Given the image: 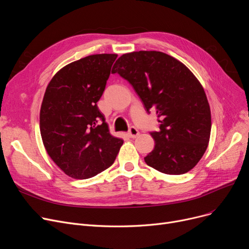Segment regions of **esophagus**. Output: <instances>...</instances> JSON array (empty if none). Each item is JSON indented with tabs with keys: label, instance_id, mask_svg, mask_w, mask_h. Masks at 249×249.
Instances as JSON below:
<instances>
[{
	"label": "esophagus",
	"instance_id": "obj_1",
	"mask_svg": "<svg viewBox=\"0 0 249 249\" xmlns=\"http://www.w3.org/2000/svg\"><path fill=\"white\" fill-rule=\"evenodd\" d=\"M139 135V131L135 128V127H131L129 129L128 131V136L131 137V138H136Z\"/></svg>",
	"mask_w": 249,
	"mask_h": 249
}]
</instances>
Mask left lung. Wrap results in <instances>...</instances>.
Wrapping results in <instances>:
<instances>
[{
  "label": "left lung",
  "mask_w": 249,
  "mask_h": 249,
  "mask_svg": "<svg viewBox=\"0 0 249 249\" xmlns=\"http://www.w3.org/2000/svg\"><path fill=\"white\" fill-rule=\"evenodd\" d=\"M132 85L160 123L151 132L154 149L147 165L166 175L190 172L202 159L210 140L211 110L201 83L186 65L160 51H134L118 58L112 73Z\"/></svg>",
  "instance_id": "1"
}]
</instances>
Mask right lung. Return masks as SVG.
Instances as JSON below:
<instances>
[{
	"label": "right lung",
	"mask_w": 249,
	"mask_h": 249,
	"mask_svg": "<svg viewBox=\"0 0 249 249\" xmlns=\"http://www.w3.org/2000/svg\"><path fill=\"white\" fill-rule=\"evenodd\" d=\"M117 54H93L71 62L49 82L39 124L50 159L73 178H89L110 167L123 144L114 137L97 102Z\"/></svg>",
	"instance_id": "obj_1"
}]
</instances>
